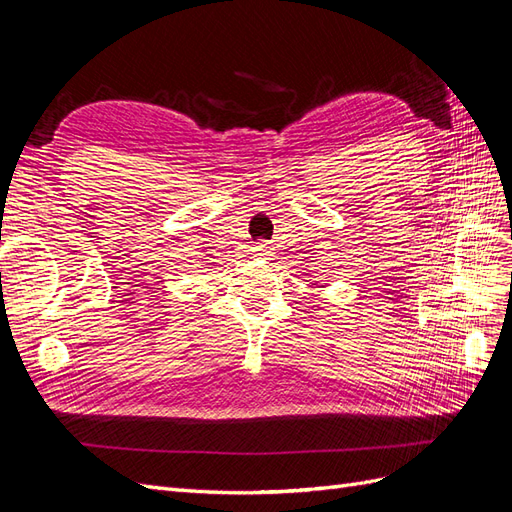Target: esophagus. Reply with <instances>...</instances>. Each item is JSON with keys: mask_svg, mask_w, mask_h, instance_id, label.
Returning a JSON list of instances; mask_svg holds the SVG:
<instances>
[{"mask_svg": "<svg viewBox=\"0 0 512 512\" xmlns=\"http://www.w3.org/2000/svg\"><path fill=\"white\" fill-rule=\"evenodd\" d=\"M271 250H273L271 245H267V243H258V245H254V256H260V258L271 256Z\"/></svg>", "mask_w": 512, "mask_h": 512, "instance_id": "esophagus-1", "label": "esophagus"}]
</instances>
